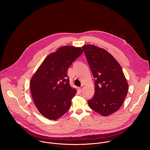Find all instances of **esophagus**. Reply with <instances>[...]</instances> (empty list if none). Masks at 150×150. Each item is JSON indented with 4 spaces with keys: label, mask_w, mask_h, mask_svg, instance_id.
I'll return each mask as SVG.
<instances>
[{
    "label": "esophagus",
    "mask_w": 150,
    "mask_h": 150,
    "mask_svg": "<svg viewBox=\"0 0 150 150\" xmlns=\"http://www.w3.org/2000/svg\"><path fill=\"white\" fill-rule=\"evenodd\" d=\"M83 88H84V86H83V85H82V86H81L79 88V90H80V92H82V91H83Z\"/></svg>",
    "instance_id": "esophagus-1"
}]
</instances>
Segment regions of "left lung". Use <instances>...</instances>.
<instances>
[{
    "instance_id": "8db88e82",
    "label": "left lung",
    "mask_w": 150,
    "mask_h": 150,
    "mask_svg": "<svg viewBox=\"0 0 150 150\" xmlns=\"http://www.w3.org/2000/svg\"><path fill=\"white\" fill-rule=\"evenodd\" d=\"M95 82V94L88 101L90 108L108 116L121 107L128 84L121 66L106 50L92 44L83 46Z\"/></svg>"
}]
</instances>
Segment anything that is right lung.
Instances as JSON below:
<instances>
[{"mask_svg":"<svg viewBox=\"0 0 150 150\" xmlns=\"http://www.w3.org/2000/svg\"><path fill=\"white\" fill-rule=\"evenodd\" d=\"M83 51L66 45L48 55L33 75L30 88L39 112L48 120L64 115L70 107L77 91L70 86L67 70Z\"/></svg>","mask_w":150,"mask_h":150,"instance_id":"1","label":"right lung"}]
</instances>
